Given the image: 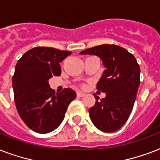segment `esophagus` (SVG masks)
<instances>
[{
	"label": "esophagus",
	"mask_w": 160,
	"mask_h": 160,
	"mask_svg": "<svg viewBox=\"0 0 160 160\" xmlns=\"http://www.w3.org/2000/svg\"><path fill=\"white\" fill-rule=\"evenodd\" d=\"M84 95H85V93L77 92V96H79V97H82V96H84Z\"/></svg>",
	"instance_id": "esophagus-1"
}]
</instances>
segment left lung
Listing matches in <instances>:
<instances>
[{
  "label": "left lung",
  "mask_w": 160,
  "mask_h": 160,
  "mask_svg": "<svg viewBox=\"0 0 160 160\" xmlns=\"http://www.w3.org/2000/svg\"><path fill=\"white\" fill-rule=\"evenodd\" d=\"M80 55H95L102 60L106 70L97 83V90L106 94L89 109L95 126L101 131H116L128 120L136 99L140 68L134 55L115 45H101L86 49Z\"/></svg>",
  "instance_id": "obj_1"
}]
</instances>
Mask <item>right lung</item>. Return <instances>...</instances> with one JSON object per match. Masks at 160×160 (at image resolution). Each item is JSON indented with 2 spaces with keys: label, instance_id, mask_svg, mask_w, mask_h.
<instances>
[{
  "label": "right lung",
  "instance_id": "1",
  "mask_svg": "<svg viewBox=\"0 0 160 160\" xmlns=\"http://www.w3.org/2000/svg\"><path fill=\"white\" fill-rule=\"evenodd\" d=\"M70 55L71 51L38 46L26 52L16 63L12 77L16 109L24 123L36 133L55 130L76 97L70 88L55 93L48 82L60 75V62Z\"/></svg>",
  "mask_w": 160,
  "mask_h": 160
}]
</instances>
